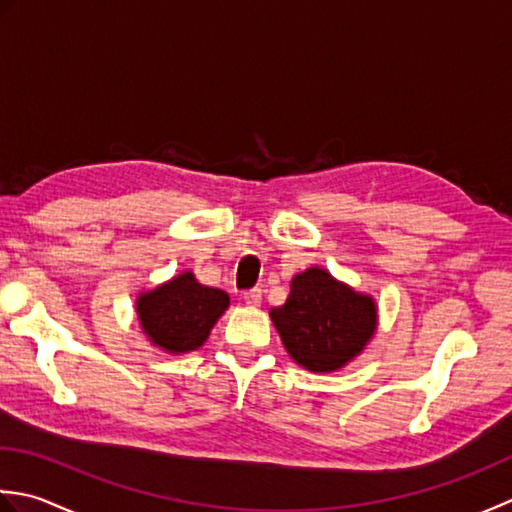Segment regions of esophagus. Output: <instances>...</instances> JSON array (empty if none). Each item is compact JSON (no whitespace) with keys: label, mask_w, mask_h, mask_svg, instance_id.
I'll return each mask as SVG.
<instances>
[{"label":"esophagus","mask_w":512,"mask_h":512,"mask_svg":"<svg viewBox=\"0 0 512 512\" xmlns=\"http://www.w3.org/2000/svg\"><path fill=\"white\" fill-rule=\"evenodd\" d=\"M243 300L247 302L249 307H258L260 300H263V291H260V289H247V291H243Z\"/></svg>","instance_id":"34e87169"}]
</instances>
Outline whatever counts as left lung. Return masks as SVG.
<instances>
[{"mask_svg": "<svg viewBox=\"0 0 512 512\" xmlns=\"http://www.w3.org/2000/svg\"><path fill=\"white\" fill-rule=\"evenodd\" d=\"M285 349L314 373L338 371L367 347L378 327V307L367 294L309 267L291 280L285 305L269 311Z\"/></svg>", "mask_w": 512, "mask_h": 512, "instance_id": "8db88e82", "label": "left lung"}]
</instances>
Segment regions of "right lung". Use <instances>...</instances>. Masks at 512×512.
Here are the masks:
<instances>
[{"mask_svg": "<svg viewBox=\"0 0 512 512\" xmlns=\"http://www.w3.org/2000/svg\"><path fill=\"white\" fill-rule=\"evenodd\" d=\"M227 307L229 296L225 291L201 285L192 271H183L137 298L143 333L154 347L170 353H187L203 347Z\"/></svg>", "mask_w": 512, "mask_h": 512, "instance_id": "add662e5", "label": "right lung"}]
</instances>
